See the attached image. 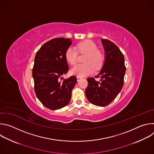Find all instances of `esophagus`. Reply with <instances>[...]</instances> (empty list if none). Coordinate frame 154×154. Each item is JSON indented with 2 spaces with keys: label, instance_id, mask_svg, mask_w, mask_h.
Instances as JSON below:
<instances>
[{
  "label": "esophagus",
  "instance_id": "34e87169",
  "mask_svg": "<svg viewBox=\"0 0 154 154\" xmlns=\"http://www.w3.org/2000/svg\"><path fill=\"white\" fill-rule=\"evenodd\" d=\"M82 79V77H79V76H77V81H79L80 79Z\"/></svg>",
  "mask_w": 154,
  "mask_h": 154
}]
</instances>
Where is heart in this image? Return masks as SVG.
Masks as SVG:
<instances>
[{"label": "heart", "mask_w": 154, "mask_h": 154, "mask_svg": "<svg viewBox=\"0 0 154 154\" xmlns=\"http://www.w3.org/2000/svg\"><path fill=\"white\" fill-rule=\"evenodd\" d=\"M76 49L80 54H86L83 61L84 63L78 64L72 69L71 73L79 77H85L100 69L104 63V55L102 52L97 49L96 44L91 40L83 41L76 46ZM72 47L68 48L65 52V58L71 65L77 63V52Z\"/></svg>", "instance_id": "heart-1"}]
</instances>
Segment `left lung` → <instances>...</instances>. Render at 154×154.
Returning <instances> with one entry per match:
<instances>
[{"instance_id":"obj_1","label":"left lung","mask_w":154,"mask_h":154,"mask_svg":"<svg viewBox=\"0 0 154 154\" xmlns=\"http://www.w3.org/2000/svg\"><path fill=\"white\" fill-rule=\"evenodd\" d=\"M105 52V60L99 74L95 78H88L86 96L93 105L105 106L110 103L121 91L126 68L124 57L119 48L112 41L102 39Z\"/></svg>"}]
</instances>
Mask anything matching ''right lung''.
I'll use <instances>...</instances> for the list:
<instances>
[{
  "label": "right lung",
  "mask_w": 154,
  "mask_h": 154,
  "mask_svg": "<svg viewBox=\"0 0 154 154\" xmlns=\"http://www.w3.org/2000/svg\"><path fill=\"white\" fill-rule=\"evenodd\" d=\"M72 45L71 39L56 38L41 47L36 54L32 75L37 98L46 108L55 110L66 106L71 98L77 78L63 79L69 67L65 52Z\"/></svg>",
  "instance_id": "obj_1"
}]
</instances>
